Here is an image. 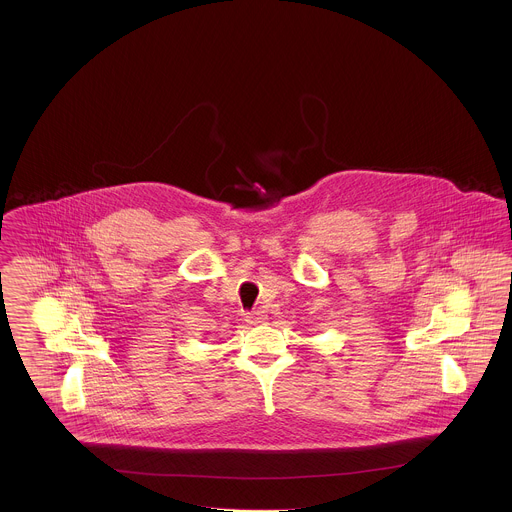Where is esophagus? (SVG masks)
<instances>
[{
  "label": "esophagus",
  "mask_w": 512,
  "mask_h": 512,
  "mask_svg": "<svg viewBox=\"0 0 512 512\" xmlns=\"http://www.w3.org/2000/svg\"><path fill=\"white\" fill-rule=\"evenodd\" d=\"M247 322H251V324H261V322H265L266 314L263 310H251V312H246Z\"/></svg>",
  "instance_id": "obj_1"
}]
</instances>
